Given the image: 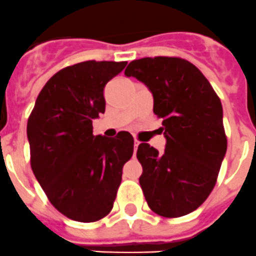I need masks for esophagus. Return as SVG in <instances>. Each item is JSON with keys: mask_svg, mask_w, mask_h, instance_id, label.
<instances>
[{"mask_svg": "<svg viewBox=\"0 0 256 256\" xmlns=\"http://www.w3.org/2000/svg\"><path fill=\"white\" fill-rule=\"evenodd\" d=\"M140 142H138V140H135V142H134V154H135V152L138 150V146H139Z\"/></svg>", "mask_w": 256, "mask_h": 256, "instance_id": "1", "label": "esophagus"}]
</instances>
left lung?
I'll return each mask as SVG.
<instances>
[{"instance_id":"left-lung-1","label":"left lung","mask_w":256,"mask_h":256,"mask_svg":"<svg viewBox=\"0 0 256 256\" xmlns=\"http://www.w3.org/2000/svg\"><path fill=\"white\" fill-rule=\"evenodd\" d=\"M125 75L144 82L153 96L154 114L163 120L164 152L145 142L138 146L145 200L162 217H182L206 202L217 181L227 150L222 103L202 71L186 60H135Z\"/></svg>"}]
</instances>
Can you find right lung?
Segmentation results:
<instances>
[{"mask_svg":"<svg viewBox=\"0 0 256 256\" xmlns=\"http://www.w3.org/2000/svg\"><path fill=\"white\" fill-rule=\"evenodd\" d=\"M128 62L85 61L47 82L28 120L32 170L54 208L78 222H96L114 208L134 138L93 135L104 114V86Z\"/></svg>","mask_w":256,"mask_h":256,"instance_id":"obj_1","label":"right lung"}]
</instances>
